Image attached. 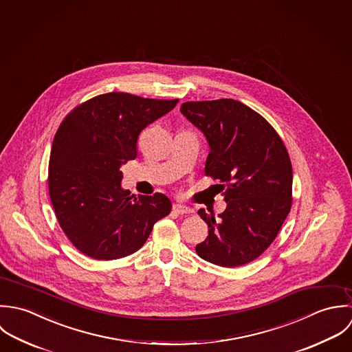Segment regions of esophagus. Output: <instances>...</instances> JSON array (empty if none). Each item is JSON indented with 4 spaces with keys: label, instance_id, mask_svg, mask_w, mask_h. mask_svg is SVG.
<instances>
[{
    "label": "esophagus",
    "instance_id": "obj_1",
    "mask_svg": "<svg viewBox=\"0 0 352 352\" xmlns=\"http://www.w3.org/2000/svg\"><path fill=\"white\" fill-rule=\"evenodd\" d=\"M173 210H174L175 213H179V214H189V213L193 212L192 208H189V207H186V206H182V204H174V206H173Z\"/></svg>",
    "mask_w": 352,
    "mask_h": 352
}]
</instances>
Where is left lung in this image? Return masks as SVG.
<instances>
[{"instance_id":"1","label":"left lung","mask_w":352,"mask_h":352,"mask_svg":"<svg viewBox=\"0 0 352 352\" xmlns=\"http://www.w3.org/2000/svg\"><path fill=\"white\" fill-rule=\"evenodd\" d=\"M182 114L206 135V175L219 179L227 208L216 219L197 212L208 236L196 246L206 261L234 268L260 257L292 206V166L275 128L234 99L185 102Z\"/></svg>"}]
</instances>
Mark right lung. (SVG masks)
I'll use <instances>...</instances> for the list:
<instances>
[{
  "mask_svg": "<svg viewBox=\"0 0 352 352\" xmlns=\"http://www.w3.org/2000/svg\"><path fill=\"white\" fill-rule=\"evenodd\" d=\"M177 103L109 92L77 104L63 120L50 153L49 195L60 227L82 254L100 261L126 257L171 212L162 193L138 199L122 190L120 167L136 159L141 131Z\"/></svg>",
  "mask_w": 352,
  "mask_h": 352,
  "instance_id": "add662e5",
  "label": "right lung"
}]
</instances>
